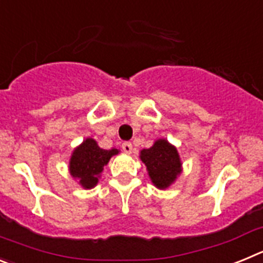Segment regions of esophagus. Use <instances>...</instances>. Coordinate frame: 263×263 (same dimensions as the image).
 Listing matches in <instances>:
<instances>
[{"label":"esophagus","mask_w":263,"mask_h":263,"mask_svg":"<svg viewBox=\"0 0 263 263\" xmlns=\"http://www.w3.org/2000/svg\"><path fill=\"white\" fill-rule=\"evenodd\" d=\"M122 150H124L126 154H130V153L133 152V145L130 142H124L122 143Z\"/></svg>","instance_id":"obj_1"}]
</instances>
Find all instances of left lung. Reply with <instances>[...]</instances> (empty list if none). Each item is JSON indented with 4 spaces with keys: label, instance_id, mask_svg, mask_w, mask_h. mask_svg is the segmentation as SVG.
I'll list each match as a JSON object with an SVG mask.
<instances>
[{
    "label": "left lung",
    "instance_id": "obj_1",
    "mask_svg": "<svg viewBox=\"0 0 263 263\" xmlns=\"http://www.w3.org/2000/svg\"><path fill=\"white\" fill-rule=\"evenodd\" d=\"M141 160L147 167L153 183L162 190L168 187L182 171L178 152L166 139H158L150 148H143Z\"/></svg>",
    "mask_w": 263,
    "mask_h": 263
}]
</instances>
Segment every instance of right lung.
I'll return each instance as SVG.
<instances>
[{"mask_svg":"<svg viewBox=\"0 0 263 263\" xmlns=\"http://www.w3.org/2000/svg\"><path fill=\"white\" fill-rule=\"evenodd\" d=\"M117 148L104 150L99 147L92 138L85 139L83 145L76 148L69 162V171L73 178L80 179V184L92 188L99 182V175L111 157L117 154Z\"/></svg>","mask_w":263,"mask_h":263,"instance_id":"right-lung-1","label":"right lung"}]
</instances>
